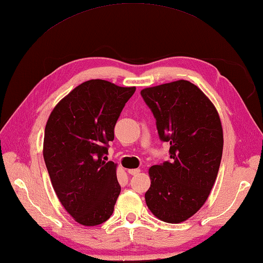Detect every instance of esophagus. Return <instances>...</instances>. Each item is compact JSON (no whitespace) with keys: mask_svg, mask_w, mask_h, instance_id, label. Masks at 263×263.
Listing matches in <instances>:
<instances>
[{"mask_svg":"<svg viewBox=\"0 0 263 263\" xmlns=\"http://www.w3.org/2000/svg\"><path fill=\"white\" fill-rule=\"evenodd\" d=\"M140 173V169L137 168V169H129V174L130 175H138Z\"/></svg>","mask_w":263,"mask_h":263,"instance_id":"obj_1","label":"esophagus"}]
</instances>
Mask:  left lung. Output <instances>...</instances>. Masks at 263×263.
Wrapping results in <instances>:
<instances>
[{"mask_svg": "<svg viewBox=\"0 0 263 263\" xmlns=\"http://www.w3.org/2000/svg\"><path fill=\"white\" fill-rule=\"evenodd\" d=\"M141 95L160 139L170 144V161L149 169L145 203L160 221L181 223L196 214L214 186L223 154L221 119L209 97L184 79L146 87Z\"/></svg>", "mask_w": 263, "mask_h": 263, "instance_id": "obj_1", "label": "left lung"}]
</instances>
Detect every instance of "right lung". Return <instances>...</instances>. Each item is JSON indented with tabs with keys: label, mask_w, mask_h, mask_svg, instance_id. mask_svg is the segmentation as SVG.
I'll return each instance as SVG.
<instances>
[{
	"label": "right lung",
	"mask_w": 263,
	"mask_h": 263,
	"mask_svg": "<svg viewBox=\"0 0 263 263\" xmlns=\"http://www.w3.org/2000/svg\"><path fill=\"white\" fill-rule=\"evenodd\" d=\"M136 87L90 79L72 89L49 115L44 159L60 203L85 227L111 217L121 192L118 164L105 161L114 126Z\"/></svg>",
	"instance_id": "obj_1"
}]
</instances>
